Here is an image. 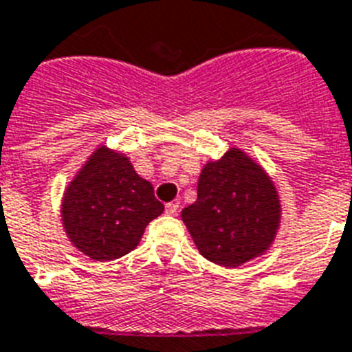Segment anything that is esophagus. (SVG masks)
<instances>
[{"label": "esophagus", "mask_w": 352, "mask_h": 352, "mask_svg": "<svg viewBox=\"0 0 352 352\" xmlns=\"http://www.w3.org/2000/svg\"><path fill=\"white\" fill-rule=\"evenodd\" d=\"M177 212H179V203H168V205H166V214L177 216Z\"/></svg>", "instance_id": "34e87169"}]
</instances>
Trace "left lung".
I'll list each match as a JSON object with an SVG mask.
<instances>
[{
	"label": "left lung",
	"mask_w": 352,
	"mask_h": 352,
	"mask_svg": "<svg viewBox=\"0 0 352 352\" xmlns=\"http://www.w3.org/2000/svg\"><path fill=\"white\" fill-rule=\"evenodd\" d=\"M278 218L273 182L238 149L205 166L197 201L182 210L199 253L225 267H238L264 253L275 238Z\"/></svg>",
	"instance_id": "8db88e82"
}]
</instances>
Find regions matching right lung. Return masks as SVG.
Returning a JSON list of instances; mask_svg holds the SVG:
<instances>
[{
  "mask_svg": "<svg viewBox=\"0 0 352 352\" xmlns=\"http://www.w3.org/2000/svg\"><path fill=\"white\" fill-rule=\"evenodd\" d=\"M162 212L151 182L136 175L127 158L101 147L66 190L63 221L75 248L109 262L131 253Z\"/></svg>",
  "mask_w": 352,
  "mask_h": 352,
  "instance_id": "1",
  "label": "right lung"
}]
</instances>
